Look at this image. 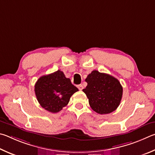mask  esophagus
Here are the masks:
<instances>
[{"label": "esophagus", "instance_id": "1", "mask_svg": "<svg viewBox=\"0 0 155 155\" xmlns=\"http://www.w3.org/2000/svg\"><path fill=\"white\" fill-rule=\"evenodd\" d=\"M78 89H79L80 91H82V89L84 88V87H83V86L82 85V84H80V85H78Z\"/></svg>", "mask_w": 155, "mask_h": 155}]
</instances>
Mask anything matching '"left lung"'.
Listing matches in <instances>:
<instances>
[{
	"label": "left lung",
	"mask_w": 155,
	"mask_h": 155,
	"mask_svg": "<svg viewBox=\"0 0 155 155\" xmlns=\"http://www.w3.org/2000/svg\"><path fill=\"white\" fill-rule=\"evenodd\" d=\"M85 81L88 85L83 89L89 105L94 112L106 114L117 109L123 96V87L113 76L93 71Z\"/></svg>",
	"instance_id": "8db88e82"
}]
</instances>
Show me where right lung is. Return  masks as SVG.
<instances>
[{
    "label": "right lung",
    "mask_w": 155,
    "mask_h": 155,
    "mask_svg": "<svg viewBox=\"0 0 155 155\" xmlns=\"http://www.w3.org/2000/svg\"><path fill=\"white\" fill-rule=\"evenodd\" d=\"M77 91L78 88L72 84L71 80L65 77L61 70L41 76L35 85L38 102L43 108L51 113L60 112Z\"/></svg>",
    "instance_id": "obj_1"
}]
</instances>
